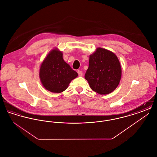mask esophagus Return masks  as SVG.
<instances>
[{"instance_id": "esophagus-1", "label": "esophagus", "mask_w": 157, "mask_h": 157, "mask_svg": "<svg viewBox=\"0 0 157 157\" xmlns=\"http://www.w3.org/2000/svg\"><path fill=\"white\" fill-rule=\"evenodd\" d=\"M78 74L79 76H82V75H83L82 71H80V70H78Z\"/></svg>"}]
</instances>
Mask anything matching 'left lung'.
<instances>
[{
	"mask_svg": "<svg viewBox=\"0 0 157 157\" xmlns=\"http://www.w3.org/2000/svg\"><path fill=\"white\" fill-rule=\"evenodd\" d=\"M120 61L113 53L101 48L90 56L89 67L85 78L92 90L100 95L115 90L121 78Z\"/></svg>",
	"mask_w": 157,
	"mask_h": 157,
	"instance_id": "obj_1",
	"label": "left lung"
}]
</instances>
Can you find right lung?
I'll use <instances>...</instances> for the list:
<instances>
[{"label": "right lung", "mask_w": 157, "mask_h": 157, "mask_svg": "<svg viewBox=\"0 0 157 157\" xmlns=\"http://www.w3.org/2000/svg\"><path fill=\"white\" fill-rule=\"evenodd\" d=\"M78 76L63 59V53L56 48L52 50L42 62L39 78L46 90L60 93L67 90L69 83Z\"/></svg>", "instance_id": "obj_1"}]
</instances>
